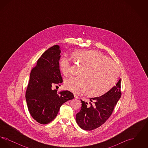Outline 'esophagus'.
Here are the masks:
<instances>
[{
    "label": "esophagus",
    "instance_id": "1",
    "mask_svg": "<svg viewBox=\"0 0 148 148\" xmlns=\"http://www.w3.org/2000/svg\"><path fill=\"white\" fill-rule=\"evenodd\" d=\"M74 98L79 99V97L77 96V95H76V94H74Z\"/></svg>",
    "mask_w": 148,
    "mask_h": 148
}]
</instances>
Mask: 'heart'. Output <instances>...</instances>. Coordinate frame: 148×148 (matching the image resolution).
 I'll return each mask as SVG.
<instances>
[{
  "mask_svg": "<svg viewBox=\"0 0 148 148\" xmlns=\"http://www.w3.org/2000/svg\"><path fill=\"white\" fill-rule=\"evenodd\" d=\"M72 56L84 68L80 71V76L65 80V87L71 92L78 94L87 90L89 95L99 97L108 92L117 82L119 76L118 65L101 53L94 50H79ZM59 65L64 75L71 74L72 64L68 56H62Z\"/></svg>",
  "mask_w": 148,
  "mask_h": 148,
  "instance_id": "heart-1",
  "label": "heart"
}]
</instances>
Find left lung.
Listing matches in <instances>:
<instances>
[{"mask_svg":"<svg viewBox=\"0 0 148 148\" xmlns=\"http://www.w3.org/2000/svg\"><path fill=\"white\" fill-rule=\"evenodd\" d=\"M120 89V79L116 85L106 94L90 98L89 104L81 100L82 108L76 115L78 125L85 130H92L103 125L111 116L121 97Z\"/></svg>","mask_w":148,"mask_h":148,"instance_id":"obj_1","label":"left lung"}]
</instances>
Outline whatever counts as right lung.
Returning <instances> with one entry per match:
<instances>
[{
  "label": "right lung",
  "instance_id": "add662e5",
  "mask_svg": "<svg viewBox=\"0 0 148 148\" xmlns=\"http://www.w3.org/2000/svg\"><path fill=\"white\" fill-rule=\"evenodd\" d=\"M60 53L59 45L51 47L39 58L30 73L25 98L30 115L41 124L53 121L62 105L74 97L68 90L54 89L63 82L59 65Z\"/></svg>",
  "mask_w": 148,
  "mask_h": 148
}]
</instances>
